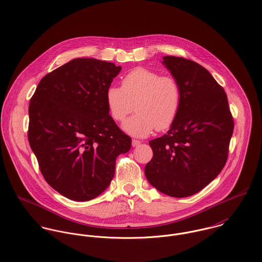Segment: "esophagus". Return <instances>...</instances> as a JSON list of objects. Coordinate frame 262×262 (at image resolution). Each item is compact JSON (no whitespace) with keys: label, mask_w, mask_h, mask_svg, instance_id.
I'll use <instances>...</instances> for the list:
<instances>
[{"label":"esophagus","mask_w":262,"mask_h":262,"mask_svg":"<svg viewBox=\"0 0 262 262\" xmlns=\"http://www.w3.org/2000/svg\"><path fill=\"white\" fill-rule=\"evenodd\" d=\"M141 144V142L139 141V140H136V139H133L132 140V146L133 147H137V146H139Z\"/></svg>","instance_id":"esophagus-1"}]
</instances>
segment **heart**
<instances>
[{"mask_svg":"<svg viewBox=\"0 0 262 262\" xmlns=\"http://www.w3.org/2000/svg\"><path fill=\"white\" fill-rule=\"evenodd\" d=\"M109 113L117 122L134 110L123 129L135 137H146L156 128L164 131L176 122L183 103L180 81L171 75H160L146 68H136L122 78L121 86L111 85L106 91Z\"/></svg>","mask_w":262,"mask_h":262,"instance_id":"b5f03b06","label":"heart"}]
</instances>
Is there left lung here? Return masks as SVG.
<instances>
[{
	"instance_id": "obj_1",
	"label": "left lung",
	"mask_w": 262,
	"mask_h": 262,
	"mask_svg": "<svg viewBox=\"0 0 262 262\" xmlns=\"http://www.w3.org/2000/svg\"><path fill=\"white\" fill-rule=\"evenodd\" d=\"M162 63L180 81L183 103L167 134L149 141L153 157L144 172L159 191L186 198L223 169L234 121L224 89L205 68L177 56H164Z\"/></svg>"
}]
</instances>
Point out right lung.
Returning a JSON list of instances; mask_svg holds the SVG:
<instances>
[{
    "label": "right lung",
    "mask_w": 262,
    "mask_h": 262,
    "mask_svg": "<svg viewBox=\"0 0 262 262\" xmlns=\"http://www.w3.org/2000/svg\"><path fill=\"white\" fill-rule=\"evenodd\" d=\"M121 69L75 58L45 75L30 100V147L47 184L70 200L101 194L114 178L117 156L131 148V138L106 103V91Z\"/></svg>",
    "instance_id": "right-lung-1"
}]
</instances>
